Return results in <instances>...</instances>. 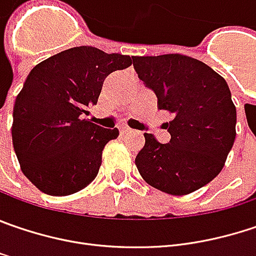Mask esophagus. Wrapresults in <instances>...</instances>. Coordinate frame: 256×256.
Segmentation results:
<instances>
[{
  "label": "esophagus",
  "instance_id": "1",
  "mask_svg": "<svg viewBox=\"0 0 256 256\" xmlns=\"http://www.w3.org/2000/svg\"><path fill=\"white\" fill-rule=\"evenodd\" d=\"M120 133L122 134H130V133H133V130L128 128H120Z\"/></svg>",
  "mask_w": 256,
  "mask_h": 256
}]
</instances>
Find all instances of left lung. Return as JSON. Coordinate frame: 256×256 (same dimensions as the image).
<instances>
[{
    "mask_svg": "<svg viewBox=\"0 0 256 256\" xmlns=\"http://www.w3.org/2000/svg\"><path fill=\"white\" fill-rule=\"evenodd\" d=\"M139 80L158 97V108L172 113L170 143L144 133L134 159L154 188L186 196L204 187L223 170L236 138V107L223 76L204 62L170 53L133 56Z\"/></svg>",
    "mask_w": 256,
    "mask_h": 256,
    "instance_id": "1",
    "label": "left lung"
}]
</instances>
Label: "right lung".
<instances>
[{
    "label": "right lung",
    "instance_id": "right-lung-1",
    "mask_svg": "<svg viewBox=\"0 0 256 256\" xmlns=\"http://www.w3.org/2000/svg\"><path fill=\"white\" fill-rule=\"evenodd\" d=\"M128 54L80 46L56 53L28 74L12 110V146L23 174L49 196L81 191L97 176L102 149L118 130L85 118L104 80L128 68Z\"/></svg>",
    "mask_w": 256,
    "mask_h": 256
}]
</instances>
